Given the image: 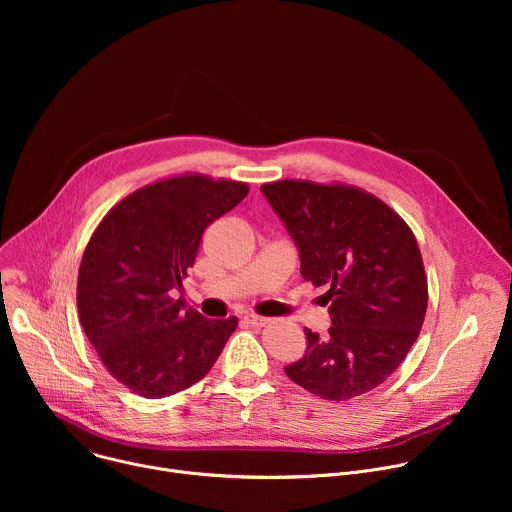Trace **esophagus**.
Returning a JSON list of instances; mask_svg holds the SVG:
<instances>
[{
    "instance_id": "esophagus-1",
    "label": "esophagus",
    "mask_w": 512,
    "mask_h": 512,
    "mask_svg": "<svg viewBox=\"0 0 512 512\" xmlns=\"http://www.w3.org/2000/svg\"><path fill=\"white\" fill-rule=\"evenodd\" d=\"M245 320H247V324H251V326H255V328H263V326H267V324L271 322L269 318L259 316V314H247Z\"/></svg>"
}]
</instances>
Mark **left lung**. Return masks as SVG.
I'll return each instance as SVG.
<instances>
[{"mask_svg":"<svg viewBox=\"0 0 512 512\" xmlns=\"http://www.w3.org/2000/svg\"><path fill=\"white\" fill-rule=\"evenodd\" d=\"M261 192L300 249L302 275L324 294L332 326L304 328L308 350L285 375L320 399L346 401L385 383L425 320L427 275L413 231L375 194L277 180Z\"/></svg>","mask_w":512,"mask_h":512,"instance_id":"obj_1","label":"left lung"}]
</instances>
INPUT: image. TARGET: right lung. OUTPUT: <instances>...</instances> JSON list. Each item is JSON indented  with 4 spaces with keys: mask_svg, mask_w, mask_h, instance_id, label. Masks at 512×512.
<instances>
[{
    "mask_svg": "<svg viewBox=\"0 0 512 512\" xmlns=\"http://www.w3.org/2000/svg\"><path fill=\"white\" fill-rule=\"evenodd\" d=\"M249 184L186 172L119 200L91 235L77 281L81 326L105 369L129 391L160 399L198 383L239 320H206L172 298L208 225Z\"/></svg>",
    "mask_w": 512,
    "mask_h": 512,
    "instance_id": "1",
    "label": "right lung"
}]
</instances>
